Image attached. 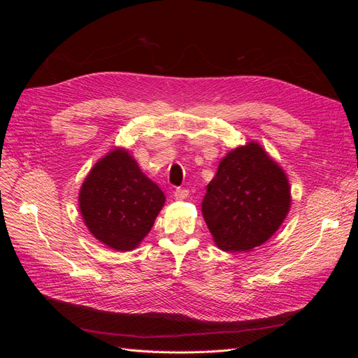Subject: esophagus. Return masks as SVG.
Instances as JSON below:
<instances>
[{
  "mask_svg": "<svg viewBox=\"0 0 358 358\" xmlns=\"http://www.w3.org/2000/svg\"><path fill=\"white\" fill-rule=\"evenodd\" d=\"M188 196H189V191L185 189V188H178L175 191V199L176 200H185Z\"/></svg>",
  "mask_w": 358,
  "mask_h": 358,
  "instance_id": "obj_1",
  "label": "esophagus"
}]
</instances>
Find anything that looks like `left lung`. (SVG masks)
I'll list each match as a JSON object with an SVG mask.
<instances>
[{
	"label": "left lung",
	"mask_w": 358,
	"mask_h": 358,
	"mask_svg": "<svg viewBox=\"0 0 358 358\" xmlns=\"http://www.w3.org/2000/svg\"><path fill=\"white\" fill-rule=\"evenodd\" d=\"M285 173L257 143L227 155L206 189L203 218L224 251H249L272 237L289 210Z\"/></svg>",
	"instance_id": "1"
}]
</instances>
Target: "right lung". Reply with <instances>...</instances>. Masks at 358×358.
Instances as JSON below:
<instances>
[{"label": "right lung", "mask_w": 358, "mask_h": 358, "mask_svg": "<svg viewBox=\"0 0 358 358\" xmlns=\"http://www.w3.org/2000/svg\"><path fill=\"white\" fill-rule=\"evenodd\" d=\"M164 200L157 183L124 149H115L96 162L79 194L86 227L116 251H131L143 241Z\"/></svg>", "instance_id": "obj_1"}]
</instances>
